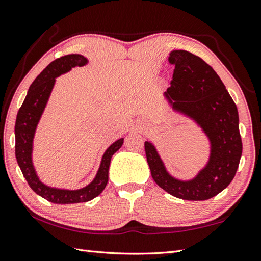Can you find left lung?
Here are the masks:
<instances>
[{"label":"left lung","mask_w":261,"mask_h":261,"mask_svg":"<svg viewBox=\"0 0 261 261\" xmlns=\"http://www.w3.org/2000/svg\"><path fill=\"white\" fill-rule=\"evenodd\" d=\"M169 61L174 70L164 97L174 111L201 126L210 140V158L196 177L179 180L167 171L155 146L145 141L147 162L154 181L172 196L209 200L224 191L238 171L242 155L238 107L218 74L200 57L173 50Z\"/></svg>","instance_id":"left-lung-1"}]
</instances>
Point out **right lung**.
<instances>
[{
	"label": "right lung",
	"mask_w": 261,
	"mask_h": 261,
	"mask_svg": "<svg viewBox=\"0 0 261 261\" xmlns=\"http://www.w3.org/2000/svg\"><path fill=\"white\" fill-rule=\"evenodd\" d=\"M88 64V59L81 55H67L56 59L42 70L39 76L31 84L27 96L17 114L15 136H16V159L23 177L27 180L30 187L37 195L56 204H73V203L88 202L97 197L108 181V169L111 159L114 153L121 148L123 138L116 140L106 149L102 155L100 167L96 177L88 186L76 191L59 189L49 187L40 181L35 172L32 161L33 139L35 130L42 116L46 102L49 100L52 89L56 82V77L67 73L73 67H81Z\"/></svg>",
	"instance_id": "right-lung-1"
}]
</instances>
